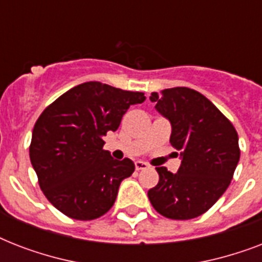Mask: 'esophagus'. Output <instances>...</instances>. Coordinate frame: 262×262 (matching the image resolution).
Instances as JSON below:
<instances>
[{
    "label": "esophagus",
    "mask_w": 262,
    "mask_h": 262,
    "mask_svg": "<svg viewBox=\"0 0 262 262\" xmlns=\"http://www.w3.org/2000/svg\"><path fill=\"white\" fill-rule=\"evenodd\" d=\"M136 166V170L137 171H140V170H145V168H148V164L147 163H144V162H141V160H137L135 163Z\"/></svg>",
    "instance_id": "1"
}]
</instances>
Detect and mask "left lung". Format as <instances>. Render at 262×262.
I'll return each instance as SVG.
<instances>
[{"instance_id":"left-lung-1","label":"left lung","mask_w":262,"mask_h":262,"mask_svg":"<svg viewBox=\"0 0 262 262\" xmlns=\"http://www.w3.org/2000/svg\"><path fill=\"white\" fill-rule=\"evenodd\" d=\"M155 108L171 122L170 143L181 151L178 172L156 167L159 182L148 190L152 207L168 219L203 215L222 197L239 162L235 127L203 94L186 87L152 92Z\"/></svg>"}]
</instances>
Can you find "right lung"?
I'll return each mask as SVG.
<instances>
[{
  "label": "right lung",
  "instance_id": "1",
  "mask_svg": "<svg viewBox=\"0 0 262 262\" xmlns=\"http://www.w3.org/2000/svg\"><path fill=\"white\" fill-rule=\"evenodd\" d=\"M145 100L99 81L76 85L47 106L32 130L30 159L46 199L63 215L94 220L114 205L118 187L135 171L130 159L115 160L103 137L118 129L132 104Z\"/></svg>",
  "mask_w": 262,
  "mask_h": 262
}]
</instances>
